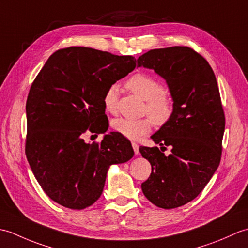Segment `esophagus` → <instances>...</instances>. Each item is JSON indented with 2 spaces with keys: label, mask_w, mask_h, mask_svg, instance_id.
<instances>
[{
  "label": "esophagus",
  "mask_w": 248,
  "mask_h": 248,
  "mask_svg": "<svg viewBox=\"0 0 248 248\" xmlns=\"http://www.w3.org/2000/svg\"><path fill=\"white\" fill-rule=\"evenodd\" d=\"M132 147H133V150H134V154L135 155H139L140 154V149H139V145L136 143H132Z\"/></svg>",
  "instance_id": "1"
}]
</instances>
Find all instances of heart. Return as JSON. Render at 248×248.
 <instances>
[{"label": "heart", "instance_id": "obj_1", "mask_svg": "<svg viewBox=\"0 0 248 248\" xmlns=\"http://www.w3.org/2000/svg\"><path fill=\"white\" fill-rule=\"evenodd\" d=\"M125 84L131 92L147 100L145 110L154 118L129 119L120 117L112 121V128L116 132L125 139L136 140L150 132L154 128V120L161 124L170 118L173 112V102L171 98L165 93V87L162 82L148 73H135L128 78ZM118 98V86L116 84H110L103 94L104 108L108 113H117Z\"/></svg>", "mask_w": 248, "mask_h": 248}]
</instances>
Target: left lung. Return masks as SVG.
<instances>
[{"mask_svg":"<svg viewBox=\"0 0 248 248\" xmlns=\"http://www.w3.org/2000/svg\"><path fill=\"white\" fill-rule=\"evenodd\" d=\"M140 66L164 78L173 99L170 118L151 136L171 154L140 147L152 170L141 189L156 207L178 208L202 193L222 157L225 113L217 78L202 55L184 46L146 52L138 59Z\"/></svg>","mask_w":248,"mask_h":248,"instance_id":"1","label":"left lung"}]
</instances>
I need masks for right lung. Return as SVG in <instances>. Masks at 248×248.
<instances>
[{
    "label": "right lung",
    "instance_id": "right-lung-1",
    "mask_svg": "<svg viewBox=\"0 0 248 248\" xmlns=\"http://www.w3.org/2000/svg\"><path fill=\"white\" fill-rule=\"evenodd\" d=\"M133 56L85 46L55 51L31 83L26 100L25 155L41 188L55 202L85 209L101 196L108 167L134 151L123 135L86 144L83 134L104 133L103 94L132 71Z\"/></svg>",
    "mask_w": 248,
    "mask_h": 248
}]
</instances>
